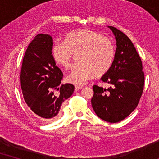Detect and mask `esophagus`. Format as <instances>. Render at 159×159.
Masks as SVG:
<instances>
[{
  "mask_svg": "<svg viewBox=\"0 0 159 159\" xmlns=\"http://www.w3.org/2000/svg\"><path fill=\"white\" fill-rule=\"evenodd\" d=\"M82 86H80V85H76V86H75V92H77V91L80 90V89H82Z\"/></svg>",
  "mask_w": 159,
  "mask_h": 159,
  "instance_id": "esophagus-1",
  "label": "esophagus"
}]
</instances>
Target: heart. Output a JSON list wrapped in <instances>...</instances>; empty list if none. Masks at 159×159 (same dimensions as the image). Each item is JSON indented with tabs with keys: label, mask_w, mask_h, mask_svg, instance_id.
Returning <instances> with one entry per match:
<instances>
[{
	"label": "heart",
	"mask_w": 159,
	"mask_h": 159,
	"mask_svg": "<svg viewBox=\"0 0 159 159\" xmlns=\"http://www.w3.org/2000/svg\"><path fill=\"white\" fill-rule=\"evenodd\" d=\"M73 55L78 62L66 80L70 83L82 84L91 77H101L112 66L115 56L114 43L109 38L91 30H79L67 33L63 42H56L52 56L56 64L68 69Z\"/></svg>",
	"instance_id": "b5f03b06"
}]
</instances>
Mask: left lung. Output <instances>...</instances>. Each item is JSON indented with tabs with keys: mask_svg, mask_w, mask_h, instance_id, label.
<instances>
[{
	"mask_svg": "<svg viewBox=\"0 0 159 159\" xmlns=\"http://www.w3.org/2000/svg\"><path fill=\"white\" fill-rule=\"evenodd\" d=\"M116 40L112 66L101 77L108 88L93 85L91 99L97 116L110 123L121 121L138 105L144 88L142 61L130 39L116 27L109 26Z\"/></svg>",
	"mask_w": 159,
	"mask_h": 159,
	"instance_id": "1",
	"label": "left lung"
}]
</instances>
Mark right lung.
<instances>
[{
	"label": "right lung",
	"instance_id": "obj_1",
	"mask_svg": "<svg viewBox=\"0 0 159 159\" xmlns=\"http://www.w3.org/2000/svg\"><path fill=\"white\" fill-rule=\"evenodd\" d=\"M53 44L49 34L34 37L24 56L20 74L26 103L34 115L45 121L57 118L62 103L75 90L73 84H61L63 73L52 56Z\"/></svg>",
	"mask_w": 159,
	"mask_h": 159
}]
</instances>
